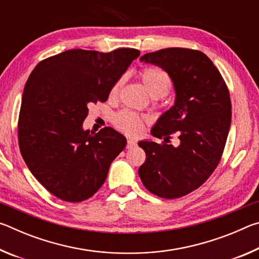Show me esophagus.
<instances>
[{
  "label": "esophagus",
  "instance_id": "34e87169",
  "mask_svg": "<svg viewBox=\"0 0 259 259\" xmlns=\"http://www.w3.org/2000/svg\"><path fill=\"white\" fill-rule=\"evenodd\" d=\"M135 146H136V140L129 138L128 142H126V148H128V150H130V148H133Z\"/></svg>",
  "mask_w": 259,
  "mask_h": 259
}]
</instances>
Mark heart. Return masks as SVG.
<instances>
[{"label": "heart", "instance_id": "obj_1", "mask_svg": "<svg viewBox=\"0 0 259 259\" xmlns=\"http://www.w3.org/2000/svg\"><path fill=\"white\" fill-rule=\"evenodd\" d=\"M140 78L145 85L148 95L152 98H162L169 93L171 88V81L168 74L157 67H146L140 72ZM123 83V78H120L113 85L111 95L115 96ZM114 125L122 133L130 136H136L144 129V119L137 113L131 111H121L113 117Z\"/></svg>", "mask_w": 259, "mask_h": 259}]
</instances>
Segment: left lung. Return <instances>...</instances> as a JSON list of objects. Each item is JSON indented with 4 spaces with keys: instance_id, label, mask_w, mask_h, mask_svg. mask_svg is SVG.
I'll list each match as a JSON object with an SVG mask.
<instances>
[{
    "instance_id": "left-lung-1",
    "label": "left lung",
    "mask_w": 259,
    "mask_h": 259,
    "mask_svg": "<svg viewBox=\"0 0 259 259\" xmlns=\"http://www.w3.org/2000/svg\"><path fill=\"white\" fill-rule=\"evenodd\" d=\"M140 61L168 73L176 95L151 134L166 142L176 133L180 145L139 142L146 160L138 175L153 194L181 198L202 185L221 160L232 117L229 90L212 61L198 50L168 48L145 54Z\"/></svg>"
}]
</instances>
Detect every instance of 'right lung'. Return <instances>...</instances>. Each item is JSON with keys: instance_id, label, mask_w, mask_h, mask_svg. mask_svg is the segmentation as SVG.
Listing matches in <instances>:
<instances>
[{"instance_id": "1", "label": "right lung", "mask_w": 259, "mask_h": 259, "mask_svg": "<svg viewBox=\"0 0 259 259\" xmlns=\"http://www.w3.org/2000/svg\"><path fill=\"white\" fill-rule=\"evenodd\" d=\"M140 52L73 49L42 60L26 82L18 122L19 147L33 176L67 202L93 196L126 139L111 126L83 129L88 106L106 102Z\"/></svg>"}]
</instances>
